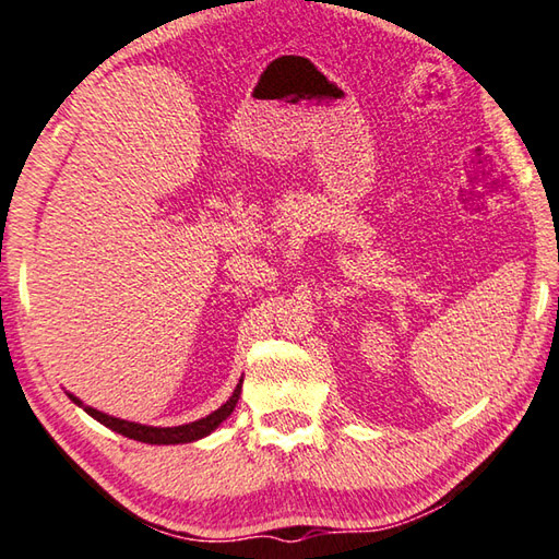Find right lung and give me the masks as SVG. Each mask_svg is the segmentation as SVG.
Returning a JSON list of instances; mask_svg holds the SVG:
<instances>
[{
    "label": "right lung",
    "instance_id": "1",
    "mask_svg": "<svg viewBox=\"0 0 559 559\" xmlns=\"http://www.w3.org/2000/svg\"><path fill=\"white\" fill-rule=\"evenodd\" d=\"M241 381L239 379L237 389L231 391L229 399L219 405L217 411H212L210 415H205V418L200 420H192V423H186V425H176V428H154V425H141V423H131V420H121V418H115V415H107L103 411L93 408V405H85L83 401L78 399V395H73L70 391L68 399L73 401L75 405H80L87 415H93V418L97 423H103L105 428L115 430L119 435H124V438L129 440H136V442H146V444H186V442H195V440H202L207 438L210 432H215L222 423H225L231 411L237 408V401L241 395Z\"/></svg>",
    "mask_w": 559,
    "mask_h": 559
}]
</instances>
